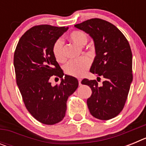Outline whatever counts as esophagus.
<instances>
[{"instance_id":"34e87169","label":"esophagus","mask_w":146,"mask_h":146,"mask_svg":"<svg viewBox=\"0 0 146 146\" xmlns=\"http://www.w3.org/2000/svg\"><path fill=\"white\" fill-rule=\"evenodd\" d=\"M78 82H79L80 86H81V85H82V83H81V80L80 79H78Z\"/></svg>"}]
</instances>
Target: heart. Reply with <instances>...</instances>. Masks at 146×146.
Masks as SVG:
<instances>
[{
  "label": "heart",
  "mask_w": 146,
  "mask_h": 146,
  "mask_svg": "<svg viewBox=\"0 0 146 146\" xmlns=\"http://www.w3.org/2000/svg\"><path fill=\"white\" fill-rule=\"evenodd\" d=\"M69 38L74 43L79 46H84L88 40V35L82 31L75 30L71 32ZM52 52L54 58L59 63H63L65 60V55L64 52V44L60 38H58L52 44ZM91 63L88 58L86 57L81 58L78 60H70L67 62L64 67V72L68 75L79 77L85 74V72L88 69Z\"/></svg>",
  "instance_id": "b5f03b06"
}]
</instances>
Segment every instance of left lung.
<instances>
[{
    "label": "left lung",
    "instance_id": "obj_1",
    "mask_svg": "<svg viewBox=\"0 0 146 146\" xmlns=\"http://www.w3.org/2000/svg\"><path fill=\"white\" fill-rule=\"evenodd\" d=\"M74 27L93 38L96 50L90 72L104 78L102 86L95 80H82L91 88L87 99L89 111L100 120H110L123 110L132 82V54L124 35L112 23L99 18L86 20Z\"/></svg>",
    "mask_w": 146,
    "mask_h": 146
}]
</instances>
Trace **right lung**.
<instances>
[{
  "label": "right lung",
  "instance_id": "obj_1",
  "mask_svg": "<svg viewBox=\"0 0 146 146\" xmlns=\"http://www.w3.org/2000/svg\"><path fill=\"white\" fill-rule=\"evenodd\" d=\"M68 28L35 25L20 38L14 55L16 81L25 108L32 116L46 125L64 119L67 99L78 87V81L66 75L54 58L52 47ZM52 76L62 78L51 86Z\"/></svg>",
  "mask_w": 146,
  "mask_h": 146
}]
</instances>
